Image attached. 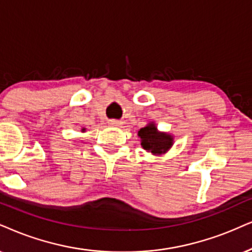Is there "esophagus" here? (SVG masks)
<instances>
[{
  "label": "esophagus",
  "instance_id": "34e87169",
  "mask_svg": "<svg viewBox=\"0 0 252 252\" xmlns=\"http://www.w3.org/2000/svg\"><path fill=\"white\" fill-rule=\"evenodd\" d=\"M108 124H109V126H120L122 123H121L120 121H117V120H109Z\"/></svg>",
  "mask_w": 252,
  "mask_h": 252
}]
</instances>
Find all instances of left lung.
<instances>
[{"instance_id": "left-lung-1", "label": "left lung", "mask_w": 252, "mask_h": 252, "mask_svg": "<svg viewBox=\"0 0 252 252\" xmlns=\"http://www.w3.org/2000/svg\"><path fill=\"white\" fill-rule=\"evenodd\" d=\"M141 137V145L146 151H151L154 155H159L165 152L172 146V137L167 133H160L157 131V128L154 123L144 126L138 131Z\"/></svg>"}]
</instances>
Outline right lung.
<instances>
[{
  "label": "right lung",
  "mask_w": 252,
  "mask_h": 252,
  "mask_svg": "<svg viewBox=\"0 0 252 252\" xmlns=\"http://www.w3.org/2000/svg\"><path fill=\"white\" fill-rule=\"evenodd\" d=\"M84 130H85V129H82V131H84Z\"/></svg>",
  "instance_id": "add662e5"
}]
</instances>
